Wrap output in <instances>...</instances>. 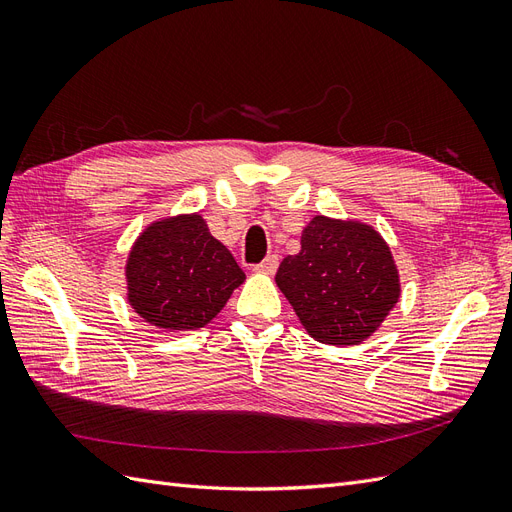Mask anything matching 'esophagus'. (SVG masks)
Returning a JSON list of instances; mask_svg holds the SVG:
<instances>
[{"mask_svg":"<svg viewBox=\"0 0 512 512\" xmlns=\"http://www.w3.org/2000/svg\"><path fill=\"white\" fill-rule=\"evenodd\" d=\"M277 267H280V258H277L275 254H271V256H267L265 260H262L260 265H256V267H254V271H256V273H267V275H273V273L277 271Z\"/></svg>","mask_w":512,"mask_h":512,"instance_id":"1","label":"esophagus"}]
</instances>
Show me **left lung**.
<instances>
[{"instance_id": "obj_1", "label": "left lung", "mask_w": 512, "mask_h": 512, "mask_svg": "<svg viewBox=\"0 0 512 512\" xmlns=\"http://www.w3.org/2000/svg\"><path fill=\"white\" fill-rule=\"evenodd\" d=\"M275 282L305 331L331 346L361 344L399 299V273L389 245L361 222L316 215L301 252L286 256Z\"/></svg>"}]
</instances>
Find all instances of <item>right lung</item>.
Segmentation results:
<instances>
[{"label":"right lung","mask_w":512,"mask_h":512,"mask_svg":"<svg viewBox=\"0 0 512 512\" xmlns=\"http://www.w3.org/2000/svg\"><path fill=\"white\" fill-rule=\"evenodd\" d=\"M128 301L164 331L203 329L220 314L245 273L198 213L153 222L132 245Z\"/></svg>","instance_id":"obj_1"}]
</instances>
